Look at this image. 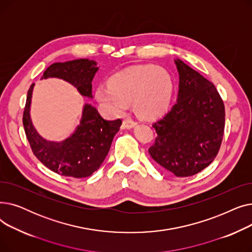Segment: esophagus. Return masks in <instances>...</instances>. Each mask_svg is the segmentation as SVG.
Listing matches in <instances>:
<instances>
[{
    "instance_id": "1",
    "label": "esophagus",
    "mask_w": 252,
    "mask_h": 252,
    "mask_svg": "<svg viewBox=\"0 0 252 252\" xmlns=\"http://www.w3.org/2000/svg\"><path fill=\"white\" fill-rule=\"evenodd\" d=\"M137 126V123L136 122H134V121H131V119H129V118H126V119H125V121L123 122V128H131V127H134V126Z\"/></svg>"
}]
</instances>
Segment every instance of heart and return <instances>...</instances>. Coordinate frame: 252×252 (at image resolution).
<instances>
[{
  "label": "heart",
  "instance_id": "heart-1",
  "mask_svg": "<svg viewBox=\"0 0 252 252\" xmlns=\"http://www.w3.org/2000/svg\"><path fill=\"white\" fill-rule=\"evenodd\" d=\"M174 81L170 73L155 65L134 66L110 77L109 86L96 89V99L111 114H122L134 102L143 118H155L164 113L173 99Z\"/></svg>",
  "mask_w": 252,
  "mask_h": 252
}]
</instances>
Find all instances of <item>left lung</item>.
<instances>
[{
	"mask_svg": "<svg viewBox=\"0 0 252 252\" xmlns=\"http://www.w3.org/2000/svg\"><path fill=\"white\" fill-rule=\"evenodd\" d=\"M177 103L152 126L157 137L149 154L177 177H191L214 161L224 129V105L218 90L182 60Z\"/></svg>",
	"mask_w": 252,
	"mask_h": 252,
	"instance_id": "left-lung-1",
	"label": "left lung"
}]
</instances>
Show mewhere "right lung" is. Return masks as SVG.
Here are the masks:
<instances>
[{
    "label": "right lung",
    "instance_id": "add662e5",
    "mask_svg": "<svg viewBox=\"0 0 252 252\" xmlns=\"http://www.w3.org/2000/svg\"><path fill=\"white\" fill-rule=\"evenodd\" d=\"M94 60L76 59L56 62L45 70L43 78L57 77L74 86L81 94L93 98L92 81L98 71ZM34 84L28 92L23 126L32 150L45 166L61 176L87 178L96 171L107 156L112 140L122 126L121 119L106 121L91 104H85L81 123L73 134L61 142L48 141L38 135L31 118Z\"/></svg>",
    "mask_w": 252,
    "mask_h": 252
}]
</instances>
